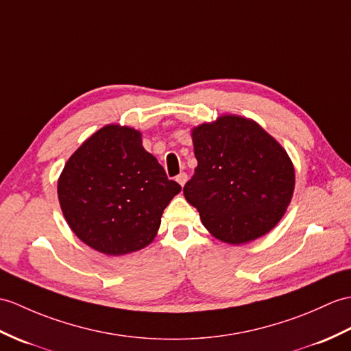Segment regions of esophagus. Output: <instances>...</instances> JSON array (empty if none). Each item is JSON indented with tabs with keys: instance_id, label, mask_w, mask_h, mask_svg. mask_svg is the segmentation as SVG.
Instances as JSON below:
<instances>
[{
	"instance_id": "1",
	"label": "esophagus",
	"mask_w": 351,
	"mask_h": 351,
	"mask_svg": "<svg viewBox=\"0 0 351 351\" xmlns=\"http://www.w3.org/2000/svg\"><path fill=\"white\" fill-rule=\"evenodd\" d=\"M186 178H189V176H186V173H185V172H181V173H179V175L176 176V181H178L179 185L184 186V184L186 182Z\"/></svg>"
}]
</instances>
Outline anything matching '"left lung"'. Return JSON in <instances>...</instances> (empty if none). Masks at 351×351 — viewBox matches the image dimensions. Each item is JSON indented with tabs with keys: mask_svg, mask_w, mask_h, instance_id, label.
<instances>
[{
	"mask_svg": "<svg viewBox=\"0 0 351 351\" xmlns=\"http://www.w3.org/2000/svg\"><path fill=\"white\" fill-rule=\"evenodd\" d=\"M197 167L184 195L217 239L245 243L272 230L295 190L282 146L257 122L226 115L193 130Z\"/></svg>",
	"mask_w": 351,
	"mask_h": 351,
	"instance_id": "1",
	"label": "left lung"
}]
</instances>
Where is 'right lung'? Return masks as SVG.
I'll return each mask as SVG.
<instances>
[{
	"label": "right lung",
	"instance_id": "right-lung-1",
	"mask_svg": "<svg viewBox=\"0 0 351 351\" xmlns=\"http://www.w3.org/2000/svg\"><path fill=\"white\" fill-rule=\"evenodd\" d=\"M181 191L142 136L106 125L69 158L58 199L70 229L88 247L109 256L128 254L152 242L162 210Z\"/></svg>",
	"mask_w": 351,
	"mask_h": 351
}]
</instances>
